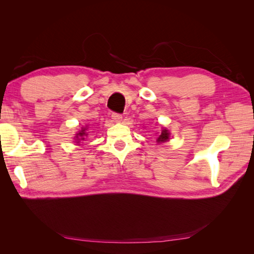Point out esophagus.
Instances as JSON below:
<instances>
[{
    "label": "esophagus",
    "mask_w": 254,
    "mask_h": 254,
    "mask_svg": "<svg viewBox=\"0 0 254 254\" xmlns=\"http://www.w3.org/2000/svg\"><path fill=\"white\" fill-rule=\"evenodd\" d=\"M111 118H112L113 122H117V123L121 122L122 119H123V118H122V114H120V113H112Z\"/></svg>",
    "instance_id": "esophagus-1"
}]
</instances>
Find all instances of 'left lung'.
<instances>
[{"label":"left lung","instance_id":"8db88e82","mask_svg":"<svg viewBox=\"0 0 254 254\" xmlns=\"http://www.w3.org/2000/svg\"><path fill=\"white\" fill-rule=\"evenodd\" d=\"M168 137H170V133H168V130L163 129V130H162V132H161V134L159 135L157 142H159V143L166 142V141L168 140Z\"/></svg>","mask_w":254,"mask_h":254}]
</instances>
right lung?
I'll list each match as a JSON object with an SVG mask.
<instances>
[{
  "label": "right lung",
  "instance_id": "right-lung-1",
  "mask_svg": "<svg viewBox=\"0 0 254 254\" xmlns=\"http://www.w3.org/2000/svg\"><path fill=\"white\" fill-rule=\"evenodd\" d=\"M84 131H86V129H84V128H82L81 130H80V131L77 133V134H76V139H79V140H84V135H86L87 133L86 132H84ZM79 143V142H78Z\"/></svg>",
  "mask_w": 254,
  "mask_h": 254
}]
</instances>
